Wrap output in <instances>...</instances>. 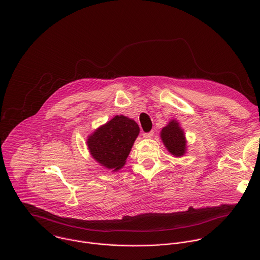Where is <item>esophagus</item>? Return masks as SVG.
Returning <instances> with one entry per match:
<instances>
[{
	"mask_svg": "<svg viewBox=\"0 0 260 260\" xmlns=\"http://www.w3.org/2000/svg\"><path fill=\"white\" fill-rule=\"evenodd\" d=\"M153 135H154V132H153V131H150L148 133H143V138L149 139V138H152Z\"/></svg>",
	"mask_w": 260,
	"mask_h": 260,
	"instance_id": "obj_1",
	"label": "esophagus"
}]
</instances>
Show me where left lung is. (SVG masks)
Listing matches in <instances>:
<instances>
[{"mask_svg": "<svg viewBox=\"0 0 260 260\" xmlns=\"http://www.w3.org/2000/svg\"><path fill=\"white\" fill-rule=\"evenodd\" d=\"M163 144L175 157H181L186 153L185 134L176 120H171L160 133Z\"/></svg>", "mask_w": 260, "mask_h": 260, "instance_id": "left-lung-1", "label": "left lung"}]
</instances>
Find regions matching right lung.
<instances>
[{
  "label": "right lung",
  "mask_w": 260,
  "mask_h": 260,
  "mask_svg": "<svg viewBox=\"0 0 260 260\" xmlns=\"http://www.w3.org/2000/svg\"><path fill=\"white\" fill-rule=\"evenodd\" d=\"M139 131L133 119L117 115L88 137L90 154L101 166L118 171L125 165Z\"/></svg>",
  "instance_id": "obj_1"
}]
</instances>
